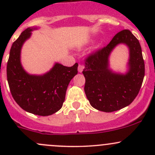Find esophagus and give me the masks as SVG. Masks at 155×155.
<instances>
[{
  "mask_svg": "<svg viewBox=\"0 0 155 155\" xmlns=\"http://www.w3.org/2000/svg\"><path fill=\"white\" fill-rule=\"evenodd\" d=\"M83 69H84L83 65L79 64V67H78V71H79V73H82V72L83 71Z\"/></svg>",
  "mask_w": 155,
  "mask_h": 155,
  "instance_id": "34e87169",
  "label": "esophagus"
}]
</instances>
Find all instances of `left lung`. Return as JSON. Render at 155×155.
Returning a JSON list of instances; mask_svg holds the SVG:
<instances>
[{"instance_id":"1","label":"left lung","mask_w":155,"mask_h":155,"mask_svg":"<svg viewBox=\"0 0 155 155\" xmlns=\"http://www.w3.org/2000/svg\"><path fill=\"white\" fill-rule=\"evenodd\" d=\"M128 48L129 58L124 74L110 68V53L118 45ZM85 92L92 107L112 112L127 107L140 90L145 76V64L140 42L129 31H120L106 47L91 54L85 62Z\"/></svg>"}]
</instances>
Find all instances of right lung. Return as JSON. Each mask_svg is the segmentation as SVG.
<instances>
[{"label":"right lung","mask_w":155,"mask_h":155,"mask_svg":"<svg viewBox=\"0 0 155 155\" xmlns=\"http://www.w3.org/2000/svg\"><path fill=\"white\" fill-rule=\"evenodd\" d=\"M38 27L28 28L12 43L7 66L11 94L18 106L34 115L48 116L61 109L70 80L77 74L78 64L65 67L59 63L42 75L30 74L21 62L22 46Z\"/></svg>","instance_id":"obj_1"}]
</instances>
